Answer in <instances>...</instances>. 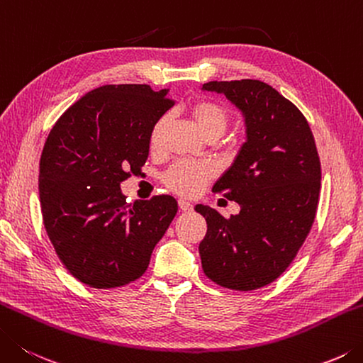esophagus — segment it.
Here are the masks:
<instances>
[{
  "label": "esophagus",
  "mask_w": 363,
  "mask_h": 363,
  "mask_svg": "<svg viewBox=\"0 0 363 363\" xmlns=\"http://www.w3.org/2000/svg\"><path fill=\"white\" fill-rule=\"evenodd\" d=\"M179 207H180L182 211H191V210H193V203L188 202V201H184V199H180L179 201Z\"/></svg>",
  "instance_id": "1"
}]
</instances>
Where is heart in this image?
<instances>
[{"instance_id": "heart-1", "label": "heart", "mask_w": 363, "mask_h": 363, "mask_svg": "<svg viewBox=\"0 0 363 363\" xmlns=\"http://www.w3.org/2000/svg\"><path fill=\"white\" fill-rule=\"evenodd\" d=\"M191 117H193L197 129L203 135H207L208 139L220 138L230 121V113L228 107H224L220 102L208 99L194 102L191 106ZM167 125V115H162V117L155 121L152 131H150V148L158 150L162 145ZM213 177L215 167L210 162L180 161L167 170L164 180H166L167 186L175 191L177 194L196 196L201 193L207 182H210Z\"/></svg>"}]
</instances>
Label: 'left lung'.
<instances>
[{
    "label": "left lung",
    "mask_w": 363,
    "mask_h": 363,
    "mask_svg": "<svg viewBox=\"0 0 363 363\" xmlns=\"http://www.w3.org/2000/svg\"><path fill=\"white\" fill-rule=\"evenodd\" d=\"M202 90L223 93L246 126V142L213 186L240 205V213L224 218L196 205L207 221L202 269L223 288H264L288 269L314 223L320 189L316 143L303 113L261 80H215Z\"/></svg>",
    "instance_id": "1"
}]
</instances>
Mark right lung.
I'll return each instance as SVG.
<instances>
[{
    "label": "right lung",
    "mask_w": 363,
    "mask_h": 363,
    "mask_svg": "<svg viewBox=\"0 0 363 363\" xmlns=\"http://www.w3.org/2000/svg\"><path fill=\"white\" fill-rule=\"evenodd\" d=\"M150 85H104L55 123L40 155L39 197L55 251L96 289L140 278L179 205L172 196L126 202L120 183L138 174L150 131L174 101Z\"/></svg>",
    "instance_id": "obj_1"
}]
</instances>
